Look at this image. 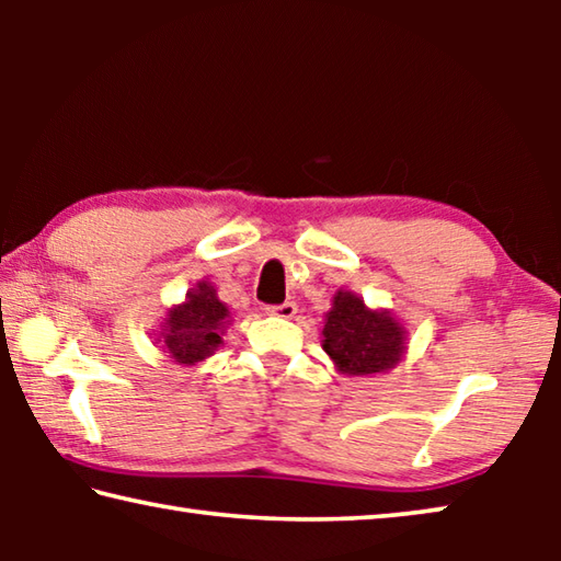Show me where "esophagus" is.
Instances as JSON below:
<instances>
[{"mask_svg":"<svg viewBox=\"0 0 561 561\" xmlns=\"http://www.w3.org/2000/svg\"><path fill=\"white\" fill-rule=\"evenodd\" d=\"M267 311H270L272 317L291 319L294 314H297V304H294V301H284V304H277V307H267Z\"/></svg>","mask_w":561,"mask_h":561,"instance_id":"esophagus-1","label":"esophagus"}]
</instances>
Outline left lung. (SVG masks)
<instances>
[{
	"label": "left lung",
	"instance_id": "obj_1",
	"mask_svg": "<svg viewBox=\"0 0 561 561\" xmlns=\"http://www.w3.org/2000/svg\"><path fill=\"white\" fill-rule=\"evenodd\" d=\"M321 346L346 376L391 371L405 354V329L391 311L368 309L354 291H336L321 331Z\"/></svg>",
	"mask_w": 561,
	"mask_h": 561
}]
</instances>
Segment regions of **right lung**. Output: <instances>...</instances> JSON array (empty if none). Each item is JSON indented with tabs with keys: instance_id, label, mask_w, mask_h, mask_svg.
I'll return each instance as SVG.
<instances>
[{
	"instance_id": "1",
	"label": "right lung",
	"mask_w": 561,
	"mask_h": 561,
	"mask_svg": "<svg viewBox=\"0 0 561 561\" xmlns=\"http://www.w3.org/2000/svg\"><path fill=\"white\" fill-rule=\"evenodd\" d=\"M230 324V309L217 299L210 282H197L187 291L183 304L168 309V317L160 327V348L183 366H195L213 356L222 344V334Z\"/></svg>"
}]
</instances>
